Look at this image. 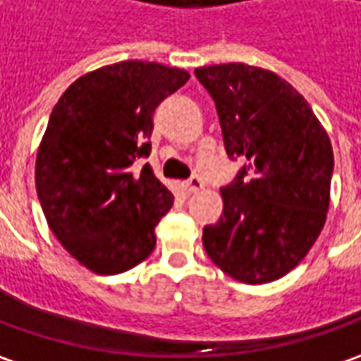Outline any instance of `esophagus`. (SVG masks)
Segmentation results:
<instances>
[{
	"mask_svg": "<svg viewBox=\"0 0 361 361\" xmlns=\"http://www.w3.org/2000/svg\"><path fill=\"white\" fill-rule=\"evenodd\" d=\"M202 188H204V181L200 180V178H195V176H193V178H190V180L183 183V190H185L188 193L197 192V190H202Z\"/></svg>",
	"mask_w": 361,
	"mask_h": 361,
	"instance_id": "34e87169",
	"label": "esophagus"
}]
</instances>
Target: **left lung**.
Listing matches in <instances>:
<instances>
[{"label": "left lung", "instance_id": "1", "mask_svg": "<svg viewBox=\"0 0 361 361\" xmlns=\"http://www.w3.org/2000/svg\"><path fill=\"white\" fill-rule=\"evenodd\" d=\"M218 109L224 145L243 166L221 188L224 214L204 228L212 262L243 283L280 280L326 224L334 152L310 104L274 71L221 63L195 69Z\"/></svg>", "mask_w": 361, "mask_h": 361}]
</instances>
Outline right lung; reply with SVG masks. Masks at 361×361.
Listing matches in <instances>:
<instances>
[{
	"label": "right lung",
	"instance_id": "right-lung-1",
	"mask_svg": "<svg viewBox=\"0 0 361 361\" xmlns=\"http://www.w3.org/2000/svg\"><path fill=\"white\" fill-rule=\"evenodd\" d=\"M190 73L119 61L75 80L54 107L35 161V190L59 243L102 276L128 271L156 247L173 195L145 164L156 107Z\"/></svg>",
	"mask_w": 361,
	"mask_h": 361
}]
</instances>
